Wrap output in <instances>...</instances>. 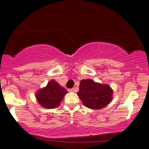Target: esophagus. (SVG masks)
<instances>
[{"label":"esophagus","mask_w":149,"mask_h":149,"mask_svg":"<svg viewBox=\"0 0 149 149\" xmlns=\"http://www.w3.org/2000/svg\"><path fill=\"white\" fill-rule=\"evenodd\" d=\"M75 88H71V89H68V91H69V92H74L75 91Z\"/></svg>","instance_id":"esophagus-1"}]
</instances>
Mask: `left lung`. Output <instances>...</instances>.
Here are the masks:
<instances>
[{
  "label": "left lung",
  "instance_id": "left-lung-1",
  "mask_svg": "<svg viewBox=\"0 0 149 149\" xmlns=\"http://www.w3.org/2000/svg\"><path fill=\"white\" fill-rule=\"evenodd\" d=\"M77 94L83 104L91 109L102 108L112 99V90L109 86L95 83L90 79L81 81Z\"/></svg>",
  "mask_w": 149,
  "mask_h": 149
}]
</instances>
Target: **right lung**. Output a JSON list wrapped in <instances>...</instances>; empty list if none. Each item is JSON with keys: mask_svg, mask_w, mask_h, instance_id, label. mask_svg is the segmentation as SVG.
I'll return each instance as SVG.
<instances>
[{"mask_svg": "<svg viewBox=\"0 0 149 149\" xmlns=\"http://www.w3.org/2000/svg\"><path fill=\"white\" fill-rule=\"evenodd\" d=\"M66 93V89L52 80L48 83L47 87L38 91L36 94V97L39 103L44 107L52 109L59 105L63 96Z\"/></svg>", "mask_w": 149, "mask_h": 149, "instance_id": "1", "label": "right lung"}]
</instances>
